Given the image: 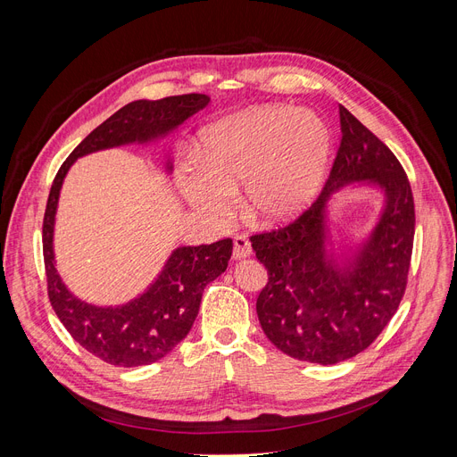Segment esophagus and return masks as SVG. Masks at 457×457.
Here are the masks:
<instances>
[{
    "label": "esophagus",
    "mask_w": 457,
    "mask_h": 457,
    "mask_svg": "<svg viewBox=\"0 0 457 457\" xmlns=\"http://www.w3.org/2000/svg\"><path fill=\"white\" fill-rule=\"evenodd\" d=\"M252 255V245L245 235H237L233 238V259H243Z\"/></svg>",
    "instance_id": "obj_1"
}]
</instances>
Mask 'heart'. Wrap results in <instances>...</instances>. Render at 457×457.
<instances>
[{
	"instance_id": "obj_1",
	"label": "heart",
	"mask_w": 457,
	"mask_h": 457,
	"mask_svg": "<svg viewBox=\"0 0 457 457\" xmlns=\"http://www.w3.org/2000/svg\"><path fill=\"white\" fill-rule=\"evenodd\" d=\"M331 133L305 109L267 105L211 126L202 137L200 161L179 166L185 200L211 222L229 219L235 190L245 187L252 220L274 226L295 219L324 183Z\"/></svg>"
}]
</instances>
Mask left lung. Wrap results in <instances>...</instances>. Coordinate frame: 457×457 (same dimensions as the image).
Listing matches in <instances>:
<instances>
[{"instance_id": "8db88e82", "label": "left lung", "mask_w": 457, "mask_h": 457, "mask_svg": "<svg viewBox=\"0 0 457 457\" xmlns=\"http://www.w3.org/2000/svg\"><path fill=\"white\" fill-rule=\"evenodd\" d=\"M341 144L317 202L296 220L250 237L269 283L257 317L269 341L300 361L335 365L369 348L396 313L410 272L415 204L395 154L343 105ZM384 188L386 207L370 241L352 260L325 248V207L343 184Z\"/></svg>"}]
</instances>
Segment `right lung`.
Returning a JSON list of instances; mask_svg holds the SVG:
<instances>
[{
  "instance_id": "add662e5",
  "label": "right lung",
  "mask_w": 457,
  "mask_h": 457,
  "mask_svg": "<svg viewBox=\"0 0 457 457\" xmlns=\"http://www.w3.org/2000/svg\"><path fill=\"white\" fill-rule=\"evenodd\" d=\"M207 104L209 96L205 94L131 102L96 128L68 155L54 179L42 224L47 298L74 341L109 365L128 369L150 365L181 343L198 317L207 283L228 269L233 241L222 238L212 245L174 250L148 291L124 305L98 307L85 303L66 289L54 261V224L62 179L78 157L164 137ZM170 168L172 164L168 162V170Z\"/></svg>"
}]
</instances>
